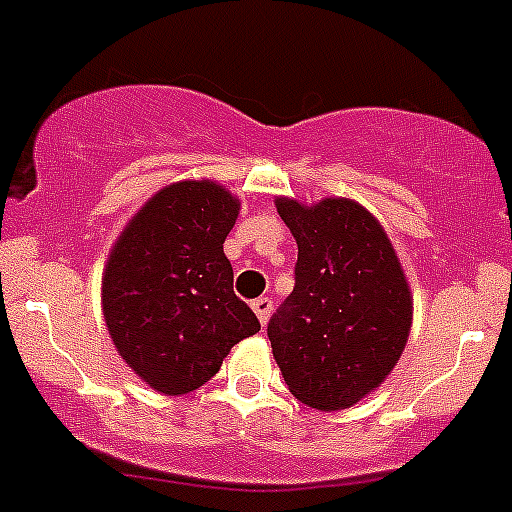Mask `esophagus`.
<instances>
[{
    "mask_svg": "<svg viewBox=\"0 0 512 512\" xmlns=\"http://www.w3.org/2000/svg\"><path fill=\"white\" fill-rule=\"evenodd\" d=\"M251 307H253V312H256V317L261 320V325H266V322H269L271 309H274V302H271L269 297H259V299H253Z\"/></svg>",
    "mask_w": 512,
    "mask_h": 512,
    "instance_id": "1",
    "label": "esophagus"
}]
</instances>
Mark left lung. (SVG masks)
<instances>
[{"label": "left lung", "instance_id": "obj_1", "mask_svg": "<svg viewBox=\"0 0 512 512\" xmlns=\"http://www.w3.org/2000/svg\"><path fill=\"white\" fill-rule=\"evenodd\" d=\"M297 238L294 292L269 320L289 391L337 411L381 386L411 330V292L381 223L353 200H276Z\"/></svg>", "mask_w": 512, "mask_h": 512}]
</instances>
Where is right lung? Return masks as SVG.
Segmentation results:
<instances>
[{
  "mask_svg": "<svg viewBox=\"0 0 512 512\" xmlns=\"http://www.w3.org/2000/svg\"><path fill=\"white\" fill-rule=\"evenodd\" d=\"M238 200L208 180L164 187L126 225L103 271V317L116 350L154 391L208 383L236 342L261 330L233 292L223 243Z\"/></svg>",
  "mask_w": 512,
  "mask_h": 512,
  "instance_id": "add662e5",
  "label": "right lung"
}]
</instances>
